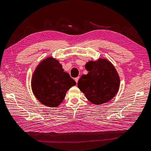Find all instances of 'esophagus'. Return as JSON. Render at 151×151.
Wrapping results in <instances>:
<instances>
[{
  "label": "esophagus",
  "instance_id": "obj_1",
  "mask_svg": "<svg viewBox=\"0 0 151 151\" xmlns=\"http://www.w3.org/2000/svg\"><path fill=\"white\" fill-rule=\"evenodd\" d=\"M79 77H76V78H75V81L76 82V83H77V82H78V81H79Z\"/></svg>",
  "mask_w": 151,
  "mask_h": 151
}]
</instances>
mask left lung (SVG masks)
Here are the masks:
<instances>
[{"instance_id": "obj_1", "label": "left lung", "mask_w": 151, "mask_h": 151, "mask_svg": "<svg viewBox=\"0 0 151 151\" xmlns=\"http://www.w3.org/2000/svg\"><path fill=\"white\" fill-rule=\"evenodd\" d=\"M85 68L88 71L82 75L77 86L92 104L101 105L111 100L118 92L119 76L114 65L106 59L90 61Z\"/></svg>"}]
</instances>
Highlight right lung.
Segmentation results:
<instances>
[{"label": "right lung", "mask_w": 151, "mask_h": 151, "mask_svg": "<svg viewBox=\"0 0 151 151\" xmlns=\"http://www.w3.org/2000/svg\"><path fill=\"white\" fill-rule=\"evenodd\" d=\"M76 82L62 65L52 57L43 59L35 69L32 78V89L41 104L57 107L65 98L66 92Z\"/></svg>", "instance_id": "right-lung-1"}]
</instances>
